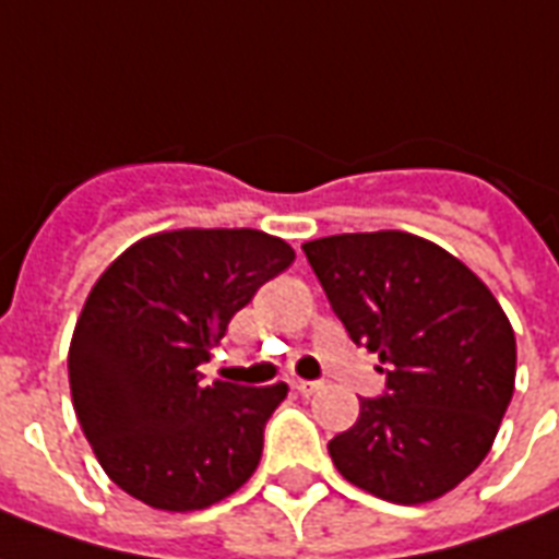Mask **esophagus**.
Masks as SVG:
<instances>
[{"mask_svg":"<svg viewBox=\"0 0 559 559\" xmlns=\"http://www.w3.org/2000/svg\"><path fill=\"white\" fill-rule=\"evenodd\" d=\"M292 388L297 393H302V396H311V393H318L323 384H320V382H302V379H297V382H292Z\"/></svg>","mask_w":559,"mask_h":559,"instance_id":"1","label":"esophagus"}]
</instances>
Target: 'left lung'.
Wrapping results in <instances>:
<instances>
[{
  "label": "left lung",
  "mask_w": 559,
  "mask_h": 559,
  "mask_svg": "<svg viewBox=\"0 0 559 559\" xmlns=\"http://www.w3.org/2000/svg\"><path fill=\"white\" fill-rule=\"evenodd\" d=\"M349 338L379 356L388 391L329 440L358 490L426 504L478 469L516 382V335L492 292L440 245L402 230L302 245Z\"/></svg>",
  "instance_id": "left-lung-1"
}]
</instances>
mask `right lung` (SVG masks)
I'll return each instance as SVG.
<instances>
[{
  "label": "right lung",
  "instance_id": "obj_1",
  "mask_svg": "<svg viewBox=\"0 0 559 559\" xmlns=\"http://www.w3.org/2000/svg\"><path fill=\"white\" fill-rule=\"evenodd\" d=\"M294 262L262 230L145 236L98 276L69 344L78 423L110 481L154 510L218 504L257 473L288 384H201L227 323Z\"/></svg>",
  "mask_w": 559,
  "mask_h": 559
}]
</instances>
